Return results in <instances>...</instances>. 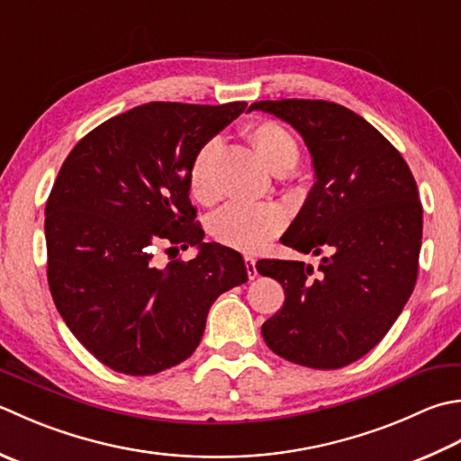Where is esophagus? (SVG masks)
<instances>
[{
	"instance_id": "esophagus-1",
	"label": "esophagus",
	"mask_w": 461,
	"mask_h": 461,
	"mask_svg": "<svg viewBox=\"0 0 461 461\" xmlns=\"http://www.w3.org/2000/svg\"><path fill=\"white\" fill-rule=\"evenodd\" d=\"M246 269H248V276L249 279H254L258 276V269H256V259L251 256H246Z\"/></svg>"
}]
</instances>
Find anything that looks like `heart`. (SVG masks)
Listing matches in <instances>:
<instances>
[{"instance_id":"1","label":"heart","mask_w":461,"mask_h":461,"mask_svg":"<svg viewBox=\"0 0 461 461\" xmlns=\"http://www.w3.org/2000/svg\"><path fill=\"white\" fill-rule=\"evenodd\" d=\"M248 140L264 164L276 174H287L300 159V143L295 135L277 122H258L249 125ZM218 141L210 140L195 151L189 164V194L200 203L215 200L213 161L218 156ZM285 225V213L276 203H228L212 218L213 238L241 251H256L276 238Z\"/></svg>"}]
</instances>
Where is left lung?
Listing matches in <instances>:
<instances>
[{
    "instance_id": "obj_1",
    "label": "left lung",
    "mask_w": 461,
    "mask_h": 461,
    "mask_svg": "<svg viewBox=\"0 0 461 461\" xmlns=\"http://www.w3.org/2000/svg\"><path fill=\"white\" fill-rule=\"evenodd\" d=\"M300 131L315 184L282 243L321 256L259 259L282 284L284 308L264 326L267 348L287 362L338 369L380 344L418 279L423 212L411 171L362 115L323 99L256 102Z\"/></svg>"
}]
</instances>
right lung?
<instances>
[{"instance_id":"1","label":"right lung","mask_w":461,"mask_h":461,"mask_svg":"<svg viewBox=\"0 0 461 461\" xmlns=\"http://www.w3.org/2000/svg\"><path fill=\"white\" fill-rule=\"evenodd\" d=\"M248 104L151 102L97 125L69 151L45 205L50 292L89 354L151 375L200 346L212 303L248 282L240 251L205 243L189 164ZM159 242L201 249L152 264Z\"/></svg>"}]
</instances>
